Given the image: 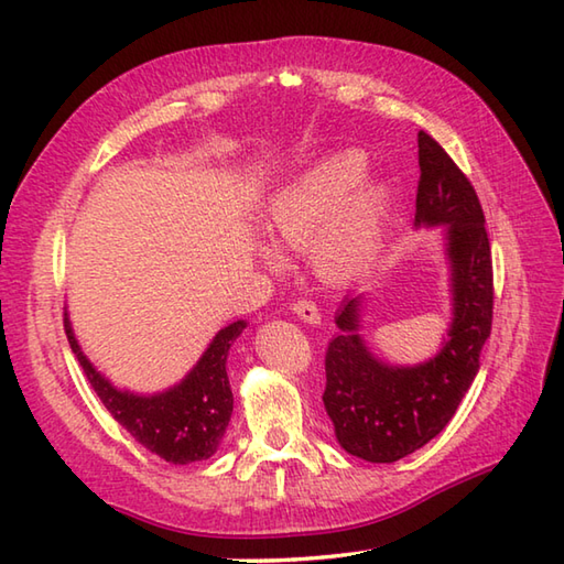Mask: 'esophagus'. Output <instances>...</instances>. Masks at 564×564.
I'll return each instance as SVG.
<instances>
[{
  "label": "esophagus",
  "instance_id": "34e87169",
  "mask_svg": "<svg viewBox=\"0 0 564 564\" xmlns=\"http://www.w3.org/2000/svg\"><path fill=\"white\" fill-rule=\"evenodd\" d=\"M291 310H293V315H295L297 319L307 322V325H319V322H322V315H319L317 305L310 303V301H295Z\"/></svg>",
  "mask_w": 564,
  "mask_h": 564
}]
</instances>
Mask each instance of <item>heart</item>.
Segmentation results:
<instances>
[{
	"instance_id": "obj_1",
	"label": "heart",
	"mask_w": 564,
	"mask_h": 564,
	"mask_svg": "<svg viewBox=\"0 0 564 564\" xmlns=\"http://www.w3.org/2000/svg\"><path fill=\"white\" fill-rule=\"evenodd\" d=\"M370 162L361 150H337L297 170L267 203L263 227L271 242L257 245L269 271L285 267L283 251H307L310 267L327 283L364 273L386 247L392 188L366 178Z\"/></svg>"
}]
</instances>
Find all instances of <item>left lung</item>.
I'll return each mask as SVG.
<instances>
[{"label":"left lung","mask_w":564,"mask_h":564,"mask_svg":"<svg viewBox=\"0 0 564 564\" xmlns=\"http://www.w3.org/2000/svg\"><path fill=\"white\" fill-rule=\"evenodd\" d=\"M414 227H443L451 325L438 351L414 366L382 361L364 339V293L334 315L322 394L339 446L368 463H394L438 436L480 370L492 329V251L475 188L438 142L419 130Z\"/></svg>","instance_id":"1"}]
</instances>
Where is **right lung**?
I'll return each mask as SVG.
<instances>
[{
  "label": "right lung",
  "mask_w": 564,
  "mask_h": 564,
  "mask_svg": "<svg viewBox=\"0 0 564 564\" xmlns=\"http://www.w3.org/2000/svg\"><path fill=\"white\" fill-rule=\"evenodd\" d=\"M247 322L237 319L215 334L208 349L188 373L162 392H133L116 388L101 370H97L72 329L65 313V332L72 354L99 394L106 410L130 436L148 451L174 465L206 460L220 448L225 429L232 416V390L227 378V354Z\"/></svg>",
  "instance_id": "1"
}]
</instances>
